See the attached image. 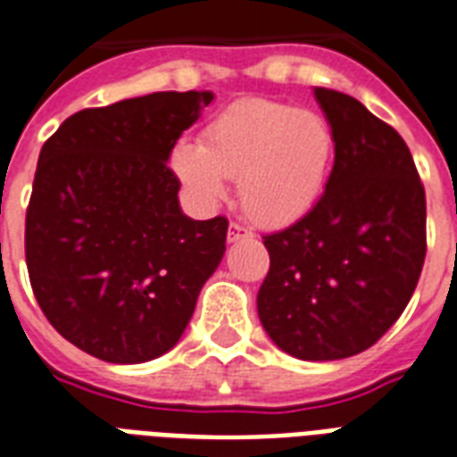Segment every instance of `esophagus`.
Returning <instances> with one entry per match:
<instances>
[{
    "mask_svg": "<svg viewBox=\"0 0 457 457\" xmlns=\"http://www.w3.org/2000/svg\"><path fill=\"white\" fill-rule=\"evenodd\" d=\"M249 235H252V229H246L245 225H239V222H229L228 242H237V239L249 237Z\"/></svg>",
    "mask_w": 457,
    "mask_h": 457,
    "instance_id": "34e87169",
    "label": "esophagus"
}]
</instances>
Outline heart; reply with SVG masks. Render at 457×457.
<instances>
[{"label": "heart", "instance_id": "b5f03b06", "mask_svg": "<svg viewBox=\"0 0 457 457\" xmlns=\"http://www.w3.org/2000/svg\"><path fill=\"white\" fill-rule=\"evenodd\" d=\"M332 157L327 118L256 99L222 111L198 145H177L171 167L205 203L225 195V179H239L242 208L262 225H286L320 198Z\"/></svg>", "mask_w": 457, "mask_h": 457}]
</instances>
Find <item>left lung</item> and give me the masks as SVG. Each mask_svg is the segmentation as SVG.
I'll use <instances>...</instances> for the list:
<instances>
[{"label":"left lung","instance_id":"8db88e82","mask_svg":"<svg viewBox=\"0 0 457 457\" xmlns=\"http://www.w3.org/2000/svg\"><path fill=\"white\" fill-rule=\"evenodd\" d=\"M334 167L312 211L263 237L256 307L273 344L303 361L373 346L400 320L427 256V195L400 133L361 101L314 89Z\"/></svg>","mask_w":457,"mask_h":457}]
</instances>
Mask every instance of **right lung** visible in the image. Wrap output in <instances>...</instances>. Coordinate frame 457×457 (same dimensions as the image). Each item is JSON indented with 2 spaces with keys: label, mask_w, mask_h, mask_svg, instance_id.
Listing matches in <instances>:
<instances>
[{
  "label": "right lung",
  "mask_w": 457,
  "mask_h": 457,
  "mask_svg": "<svg viewBox=\"0 0 457 457\" xmlns=\"http://www.w3.org/2000/svg\"><path fill=\"white\" fill-rule=\"evenodd\" d=\"M211 91L84 108L50 135L26 211V266L48 322L108 363H145L184 334L225 254L228 218L179 208L169 154Z\"/></svg>",
  "instance_id": "right-lung-1"
}]
</instances>
